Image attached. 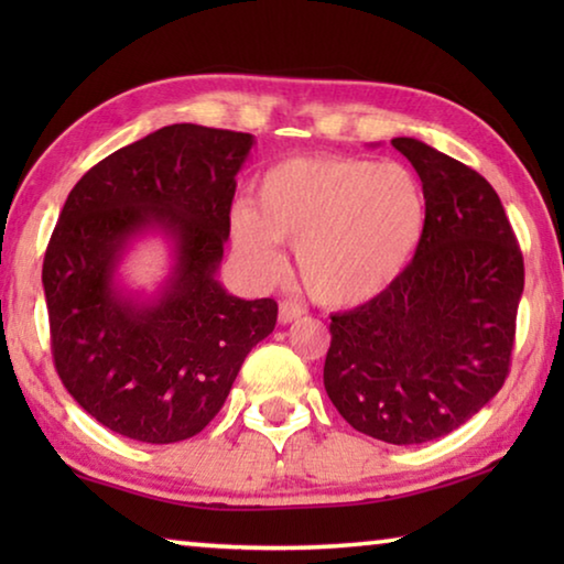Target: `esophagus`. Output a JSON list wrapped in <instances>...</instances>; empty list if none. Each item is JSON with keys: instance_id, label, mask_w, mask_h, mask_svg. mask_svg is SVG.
I'll return each instance as SVG.
<instances>
[{"instance_id": "esophagus-1", "label": "esophagus", "mask_w": 564, "mask_h": 564, "mask_svg": "<svg viewBox=\"0 0 564 564\" xmlns=\"http://www.w3.org/2000/svg\"><path fill=\"white\" fill-rule=\"evenodd\" d=\"M303 316V308L299 303H293V301H281V305H279V323H293V321H299Z\"/></svg>"}]
</instances>
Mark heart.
Instances as JSON below:
<instances>
[{
  "instance_id": "obj_1",
  "label": "heart",
  "mask_w": 564,
  "mask_h": 564,
  "mask_svg": "<svg viewBox=\"0 0 564 564\" xmlns=\"http://www.w3.org/2000/svg\"><path fill=\"white\" fill-rule=\"evenodd\" d=\"M425 216V188L403 164L301 156L265 171L256 206L236 204L231 226L256 271H279V241L293 243L305 291L330 308H348L376 299L405 271Z\"/></svg>"
}]
</instances>
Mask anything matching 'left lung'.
<instances>
[{"label":"left lung","mask_w":564,"mask_h":564,"mask_svg":"<svg viewBox=\"0 0 564 564\" xmlns=\"http://www.w3.org/2000/svg\"><path fill=\"white\" fill-rule=\"evenodd\" d=\"M390 144L423 181V241L383 293L330 316L323 386L358 433L420 445L457 431L498 395L524 265L488 181L417 139Z\"/></svg>","instance_id":"1"}]
</instances>
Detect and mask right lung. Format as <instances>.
<instances>
[{
  "label": "right lung",
  "instance_id": "1",
  "mask_svg": "<svg viewBox=\"0 0 564 564\" xmlns=\"http://www.w3.org/2000/svg\"><path fill=\"white\" fill-rule=\"evenodd\" d=\"M253 144L251 133L171 123L99 161L66 198L42 269L54 366L113 433L151 445L202 433L275 328L273 299L243 301L218 281ZM147 235L172 256L151 294L118 273Z\"/></svg>",
  "mask_w": 564,
  "mask_h": 564
}]
</instances>
